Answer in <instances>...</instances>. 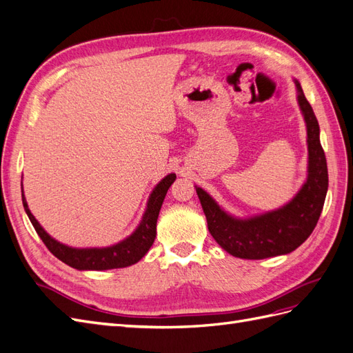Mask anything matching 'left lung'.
I'll use <instances>...</instances> for the list:
<instances>
[{
    "instance_id": "1",
    "label": "left lung",
    "mask_w": 353,
    "mask_h": 353,
    "mask_svg": "<svg viewBox=\"0 0 353 353\" xmlns=\"http://www.w3.org/2000/svg\"><path fill=\"white\" fill-rule=\"evenodd\" d=\"M297 103L307 132V178L285 206L262 215L237 219L222 210L205 190L196 187L212 237L223 250L241 259H265L296 250L311 236L328 190L325 154L319 143V125L299 81Z\"/></svg>"
}]
</instances>
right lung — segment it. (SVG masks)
Returning a JSON list of instances; mask_svg holds the SVG:
<instances>
[{"label": "right lung", "mask_w": 353, "mask_h": 353, "mask_svg": "<svg viewBox=\"0 0 353 353\" xmlns=\"http://www.w3.org/2000/svg\"><path fill=\"white\" fill-rule=\"evenodd\" d=\"M176 175L169 174L166 175L152 191L150 197L147 201V209L143 215L138 228L131 234L130 237L122 240L110 248L103 249H73L69 245H65L50 237L48 234L39 225V222L32 215L25 194H22L23 208L28 213V216L34 225L35 231L41 240L44 241L47 249L56 256L57 259L65 262L66 265L77 268L79 271H104V270H114V268H125L137 263L143 256L152 248L156 239V223L159 218L160 208L165 200L169 187L172 185ZM23 190V188H22Z\"/></svg>", "instance_id": "obj_1"}]
</instances>
